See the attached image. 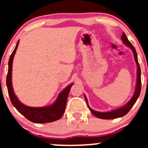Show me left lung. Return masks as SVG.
<instances>
[{
    "instance_id": "8db88e82",
    "label": "left lung",
    "mask_w": 148,
    "mask_h": 148,
    "mask_svg": "<svg viewBox=\"0 0 148 148\" xmlns=\"http://www.w3.org/2000/svg\"><path fill=\"white\" fill-rule=\"evenodd\" d=\"M122 40H123V42L125 44L127 47H130V48L132 49V51H133L134 59H135L136 62L137 64V80H136V89L135 92H134V94L133 97H132L130 101H129L128 103H127L125 106L120 107V108H117L115 110H113V111H108V112H99L96 111L92 110L90 107L89 106L88 103V99L86 98V96L84 95L85 99H86V102H87L88 106L89 108V109L90 110L91 113H92L93 115H95L96 117L99 118L100 119H106V120H110V119H115L120 118V117H123L124 115H125L128 113L129 111H130L131 108L133 107L134 103H136V100L138 99L139 95H140V90H141V79H140V65H139L138 61V57H137V53L136 51V49L134 47V46L132 45V44L129 41L128 39L125 35V33H123V35L121 37Z\"/></svg>"
}]
</instances>
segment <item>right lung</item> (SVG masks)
<instances>
[{
  "label": "right lung",
  "mask_w": 148,
  "mask_h": 148,
  "mask_svg": "<svg viewBox=\"0 0 148 148\" xmlns=\"http://www.w3.org/2000/svg\"><path fill=\"white\" fill-rule=\"evenodd\" d=\"M18 42V40L14 50L10 56L8 62V72L7 75L6 84L8 87V94H9L10 101L16 109L22 114L25 118L35 123H47L54 122L59 120L65 111L67 104V97L70 91L73 84L67 86L59 94L57 99L53 104L45 107H30L23 104L16 96L15 95L14 90L12 84V71L13 59L17 49Z\"/></svg>",
  "instance_id": "right-lung-1"
}]
</instances>
